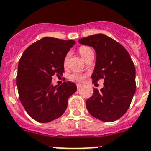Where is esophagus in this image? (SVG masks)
I'll list each match as a JSON object with an SVG mask.
<instances>
[{
    "instance_id": "34e87169",
    "label": "esophagus",
    "mask_w": 151,
    "mask_h": 151,
    "mask_svg": "<svg viewBox=\"0 0 151 151\" xmlns=\"http://www.w3.org/2000/svg\"><path fill=\"white\" fill-rule=\"evenodd\" d=\"M76 86H77V89H80V88H81V87L82 86V85H81V84H77L76 85Z\"/></svg>"
}]
</instances>
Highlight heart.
Here are the masks:
<instances>
[{
    "mask_svg": "<svg viewBox=\"0 0 151 151\" xmlns=\"http://www.w3.org/2000/svg\"><path fill=\"white\" fill-rule=\"evenodd\" d=\"M78 52H79L80 55L83 58L85 59L88 56L91 54L93 53V51L92 48L89 46H86V45H82V46H80L78 48ZM69 54H66V56L64 57L63 58V66L65 67L67 66L68 64V60H69ZM85 78V74L81 73H74L72 75L70 76V79L72 81H77V82H82Z\"/></svg>",
    "mask_w": 151,
    "mask_h": 151,
    "instance_id": "obj_1",
    "label": "heart"
}]
</instances>
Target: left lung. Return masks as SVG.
Listing matches in <instances>:
<instances>
[{
  "mask_svg": "<svg viewBox=\"0 0 151 151\" xmlns=\"http://www.w3.org/2000/svg\"><path fill=\"white\" fill-rule=\"evenodd\" d=\"M79 43L91 46L96 54V64L91 78L93 83L104 79V87L93 89L86 101L93 117L105 122L114 121L129 109L135 92V69L126 48L103 34L78 40Z\"/></svg>",
  "mask_w": 151,
  "mask_h": 151,
  "instance_id": "left-lung-1",
  "label": "left lung"
}]
</instances>
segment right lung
<instances>
[{
	"label": "right lung",
	"instance_id": "right-lung-1",
	"mask_svg": "<svg viewBox=\"0 0 151 151\" xmlns=\"http://www.w3.org/2000/svg\"><path fill=\"white\" fill-rule=\"evenodd\" d=\"M76 42L43 37L22 54L18 65L16 85L19 99L27 114L40 123L60 117L67 108L68 99L77 90L71 81L60 86L52 85V76H62L63 58Z\"/></svg>",
	"mask_w": 151,
	"mask_h": 151
}]
</instances>
